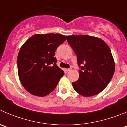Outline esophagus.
<instances>
[{
	"label": "esophagus",
	"instance_id": "obj_1",
	"mask_svg": "<svg viewBox=\"0 0 127 127\" xmlns=\"http://www.w3.org/2000/svg\"><path fill=\"white\" fill-rule=\"evenodd\" d=\"M71 69H72V68H71V67H70V68H69V69H66V71H67V72H68V71H71Z\"/></svg>",
	"mask_w": 127,
	"mask_h": 127
}]
</instances>
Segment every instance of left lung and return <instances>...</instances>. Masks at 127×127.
Listing matches in <instances>:
<instances>
[{
	"mask_svg": "<svg viewBox=\"0 0 127 127\" xmlns=\"http://www.w3.org/2000/svg\"><path fill=\"white\" fill-rule=\"evenodd\" d=\"M81 67L79 77L72 83L75 91L84 97L100 93L111 81L115 62L107 44L102 39L88 35L66 36Z\"/></svg>",
	"mask_w": 127,
	"mask_h": 127,
	"instance_id": "obj_1",
	"label": "left lung"
}]
</instances>
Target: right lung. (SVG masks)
Segmentation results:
<instances>
[{"label": "right lung", "mask_w": 127, "mask_h": 127, "mask_svg": "<svg viewBox=\"0 0 127 127\" xmlns=\"http://www.w3.org/2000/svg\"><path fill=\"white\" fill-rule=\"evenodd\" d=\"M66 40V36L61 34H36L20 48L17 57L18 74L29 93L45 97L56 87L64 71L56 65L55 53Z\"/></svg>", "instance_id": "right-lung-1"}]
</instances>
